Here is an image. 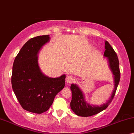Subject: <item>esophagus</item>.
<instances>
[{
  "label": "esophagus",
  "mask_w": 134,
  "mask_h": 134,
  "mask_svg": "<svg viewBox=\"0 0 134 134\" xmlns=\"http://www.w3.org/2000/svg\"><path fill=\"white\" fill-rule=\"evenodd\" d=\"M65 80H66V82H67V83H72L73 82L75 81V78L73 76L69 75L67 76Z\"/></svg>",
  "instance_id": "esophagus-1"
}]
</instances>
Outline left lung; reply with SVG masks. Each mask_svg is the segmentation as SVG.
<instances>
[{
	"mask_svg": "<svg viewBox=\"0 0 134 134\" xmlns=\"http://www.w3.org/2000/svg\"><path fill=\"white\" fill-rule=\"evenodd\" d=\"M105 51L104 53V56L108 58L110 68L114 75L115 89L112 92L111 97L106 103L100 106H92L85 100L83 93L81 90L78 88V86L72 84L70 89L72 92V99L70 102V107L76 115L80 116H91L95 115L106 109L110 104V103L111 102L112 100L113 99L114 96L115 95L117 87L119 83V80H120L119 60L116 53L107 41L105 42Z\"/></svg>",
	"mask_w": 134,
	"mask_h": 134,
	"instance_id": "8db88e82",
	"label": "left lung"
}]
</instances>
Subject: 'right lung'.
I'll list each match as a JSON object with an SVG mask.
<instances>
[{
	"mask_svg": "<svg viewBox=\"0 0 134 134\" xmlns=\"http://www.w3.org/2000/svg\"><path fill=\"white\" fill-rule=\"evenodd\" d=\"M48 35L29 40L16 56L12 75V88L23 109L41 114L49 109L55 96L65 86V75L49 78L41 72L38 51L49 41Z\"/></svg>",
	"mask_w": 134,
	"mask_h": 134,
	"instance_id": "obj_1",
	"label": "right lung"
}]
</instances>
